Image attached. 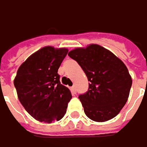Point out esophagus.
I'll return each mask as SVG.
<instances>
[{
    "mask_svg": "<svg viewBox=\"0 0 147 147\" xmlns=\"http://www.w3.org/2000/svg\"><path fill=\"white\" fill-rule=\"evenodd\" d=\"M71 90H72V92H74V93H76V92H77V90H76V86H75V85L72 86V87H71Z\"/></svg>",
    "mask_w": 147,
    "mask_h": 147,
    "instance_id": "1",
    "label": "esophagus"
}]
</instances>
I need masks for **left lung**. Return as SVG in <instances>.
Wrapping results in <instances>:
<instances>
[{
	"mask_svg": "<svg viewBox=\"0 0 147 147\" xmlns=\"http://www.w3.org/2000/svg\"><path fill=\"white\" fill-rule=\"evenodd\" d=\"M69 56L77 61L89 81L88 91L78 96L86 116L95 121L115 117L126 104L132 84L126 65L98 45L75 49Z\"/></svg>",
	"mask_w": 147,
	"mask_h": 147,
	"instance_id": "8db88e82",
	"label": "left lung"
}]
</instances>
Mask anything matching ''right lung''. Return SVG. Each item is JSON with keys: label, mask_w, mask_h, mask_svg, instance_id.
Wrapping results in <instances>:
<instances>
[{"label": "right lung", "mask_w": 147, "mask_h": 147, "mask_svg": "<svg viewBox=\"0 0 147 147\" xmlns=\"http://www.w3.org/2000/svg\"><path fill=\"white\" fill-rule=\"evenodd\" d=\"M67 54V49L42 48L30 55L17 71L14 85L19 100L38 121H59L66 113L72 95L61 84L58 69Z\"/></svg>", "instance_id": "add662e5"}]
</instances>
